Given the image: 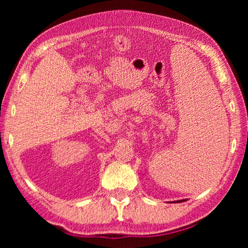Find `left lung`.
I'll list each match as a JSON object with an SVG mask.
<instances>
[{
	"label": "left lung",
	"instance_id": "8db88e82",
	"mask_svg": "<svg viewBox=\"0 0 248 248\" xmlns=\"http://www.w3.org/2000/svg\"><path fill=\"white\" fill-rule=\"evenodd\" d=\"M183 201H185V200H178V201H175V202H183Z\"/></svg>",
	"mask_w": 248,
	"mask_h": 248
}]
</instances>
